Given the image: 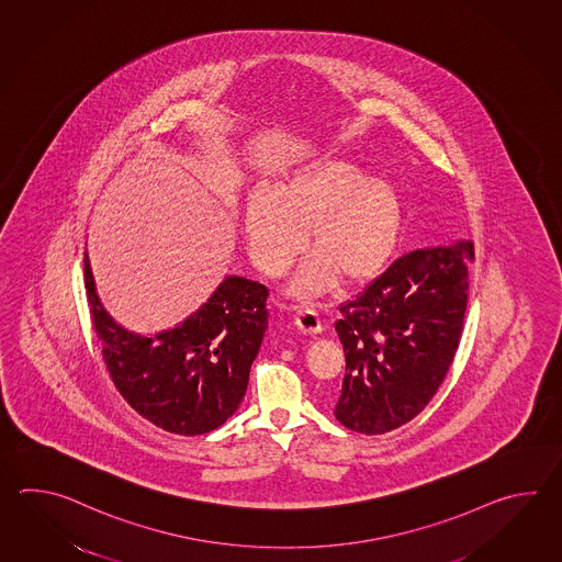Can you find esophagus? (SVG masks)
Instances as JSON below:
<instances>
[{
	"mask_svg": "<svg viewBox=\"0 0 562 562\" xmlns=\"http://www.w3.org/2000/svg\"><path fill=\"white\" fill-rule=\"evenodd\" d=\"M293 319L299 325L301 331L305 334H319L322 331V319L319 313L310 307V305H295V313Z\"/></svg>",
	"mask_w": 562,
	"mask_h": 562,
	"instance_id": "1",
	"label": "esophagus"
}]
</instances>
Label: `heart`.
Segmentation results:
<instances>
[{
    "instance_id": "b5f03b06",
    "label": "heart",
    "mask_w": 562,
    "mask_h": 562,
    "mask_svg": "<svg viewBox=\"0 0 562 562\" xmlns=\"http://www.w3.org/2000/svg\"><path fill=\"white\" fill-rule=\"evenodd\" d=\"M402 215L392 180L327 158L299 168L271 194H252L243 225L252 263L273 279L297 259L310 228L315 255L291 285L295 295L310 297L334 285L337 276L349 285L378 276L397 245Z\"/></svg>"
}]
</instances>
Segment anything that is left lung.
<instances>
[{
  "mask_svg": "<svg viewBox=\"0 0 562 562\" xmlns=\"http://www.w3.org/2000/svg\"><path fill=\"white\" fill-rule=\"evenodd\" d=\"M472 259L464 240L412 249L339 307L346 375L334 416L346 428L385 434L430 404L460 344Z\"/></svg>",
  "mask_w": 562,
  "mask_h": 562,
  "instance_id": "8db88e82",
  "label": "left lung"
}]
</instances>
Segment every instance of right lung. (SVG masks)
Segmentation results:
<instances>
[{
	"mask_svg": "<svg viewBox=\"0 0 562 562\" xmlns=\"http://www.w3.org/2000/svg\"><path fill=\"white\" fill-rule=\"evenodd\" d=\"M85 286L108 373L134 412L180 436L216 430L237 412L267 329V286L228 277L187 322L155 337L108 315L86 252Z\"/></svg>",
	"mask_w": 562,
	"mask_h": 562,
	"instance_id": "right-lung-1",
	"label": "right lung"
}]
</instances>
